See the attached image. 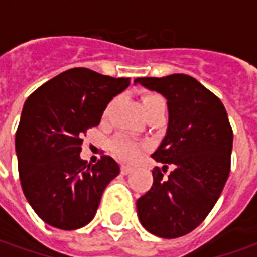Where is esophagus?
Listing matches in <instances>:
<instances>
[{"label": "esophagus", "mask_w": 257, "mask_h": 257, "mask_svg": "<svg viewBox=\"0 0 257 257\" xmlns=\"http://www.w3.org/2000/svg\"><path fill=\"white\" fill-rule=\"evenodd\" d=\"M120 170H121V174L125 176V174H130V173L133 172L134 169L132 167V166H121V169H120Z\"/></svg>", "instance_id": "obj_1"}]
</instances>
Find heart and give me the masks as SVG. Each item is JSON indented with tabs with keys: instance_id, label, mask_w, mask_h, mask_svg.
Listing matches in <instances>:
<instances>
[{
	"instance_id": "1",
	"label": "heart",
	"mask_w": 257,
	"mask_h": 257,
	"mask_svg": "<svg viewBox=\"0 0 257 257\" xmlns=\"http://www.w3.org/2000/svg\"><path fill=\"white\" fill-rule=\"evenodd\" d=\"M159 105H166L162 95L156 93H147L142 97V107H143L144 114L152 111ZM108 147H110L111 153L123 162H136L144 152L143 144L137 143L133 139L123 136V134L113 137L108 143Z\"/></svg>"
}]
</instances>
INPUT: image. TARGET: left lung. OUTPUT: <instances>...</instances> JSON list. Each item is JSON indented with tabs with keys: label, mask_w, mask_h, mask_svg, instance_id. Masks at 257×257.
Returning <instances> with one entry per match:
<instances>
[{
	"label": "left lung",
	"mask_w": 257,
	"mask_h": 257,
	"mask_svg": "<svg viewBox=\"0 0 257 257\" xmlns=\"http://www.w3.org/2000/svg\"><path fill=\"white\" fill-rule=\"evenodd\" d=\"M134 83L163 94L169 107L167 133L152 154L163 169L154 167L153 186L136 203L137 214L156 236L180 237L207 217L222 194L230 173L232 125L219 97L190 75L142 77ZM169 165L172 172L164 178Z\"/></svg>",
	"instance_id": "1"
}]
</instances>
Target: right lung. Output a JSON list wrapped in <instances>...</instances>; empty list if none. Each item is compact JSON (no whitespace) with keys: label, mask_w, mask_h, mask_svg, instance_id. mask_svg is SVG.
<instances>
[{"label":"right lung","mask_w":257,"mask_h":257,"mask_svg":"<svg viewBox=\"0 0 257 257\" xmlns=\"http://www.w3.org/2000/svg\"><path fill=\"white\" fill-rule=\"evenodd\" d=\"M130 84L88 68H71L31 94L15 133L25 199L47 224L74 230L93 220L120 167L110 156L81 160L83 136L100 124L107 104Z\"/></svg>","instance_id":"1"}]
</instances>
